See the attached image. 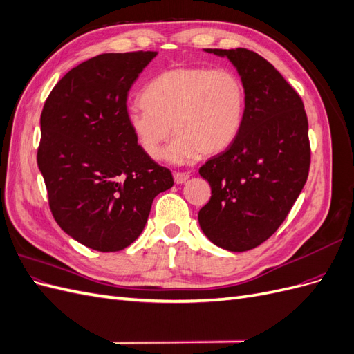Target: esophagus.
<instances>
[{
    "instance_id": "1",
    "label": "esophagus",
    "mask_w": 354,
    "mask_h": 354,
    "mask_svg": "<svg viewBox=\"0 0 354 354\" xmlns=\"http://www.w3.org/2000/svg\"><path fill=\"white\" fill-rule=\"evenodd\" d=\"M174 176V181L177 185H183L186 183V181L190 178L189 173H178V171H176V173L173 174Z\"/></svg>"
}]
</instances>
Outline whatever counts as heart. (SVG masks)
I'll return each instance as SVG.
<instances>
[{
    "mask_svg": "<svg viewBox=\"0 0 354 354\" xmlns=\"http://www.w3.org/2000/svg\"><path fill=\"white\" fill-rule=\"evenodd\" d=\"M143 108L127 113V124L149 158H158L171 130L165 159L183 164L217 155L241 131L246 90L239 75L208 66H176L158 73L142 91Z\"/></svg>",
    "mask_w": 354,
    "mask_h": 354,
    "instance_id": "b5f03b06",
    "label": "heart"
}]
</instances>
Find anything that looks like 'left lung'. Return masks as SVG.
I'll list each match as a JSON object with an SVG mask.
<instances>
[{
    "label": "left lung",
    "instance_id": "left-lung-1",
    "mask_svg": "<svg viewBox=\"0 0 354 354\" xmlns=\"http://www.w3.org/2000/svg\"><path fill=\"white\" fill-rule=\"evenodd\" d=\"M227 57L246 90L241 131L226 151L199 168L211 199L198 220L223 250L248 251L279 229L307 181L308 122L298 93L257 53L205 48Z\"/></svg>",
    "mask_w": 354,
    "mask_h": 354
}]
</instances>
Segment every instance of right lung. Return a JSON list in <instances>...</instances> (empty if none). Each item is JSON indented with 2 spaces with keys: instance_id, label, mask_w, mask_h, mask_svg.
Segmentation results:
<instances>
[{
  "instance_id": "1",
  "label": "right lung",
  "mask_w": 354,
  "mask_h": 354,
  "mask_svg": "<svg viewBox=\"0 0 354 354\" xmlns=\"http://www.w3.org/2000/svg\"><path fill=\"white\" fill-rule=\"evenodd\" d=\"M156 51L106 53L71 69L41 113L37 162L62 230L100 252L131 245L152 202L173 187L171 171L138 146L127 97Z\"/></svg>"
}]
</instances>
